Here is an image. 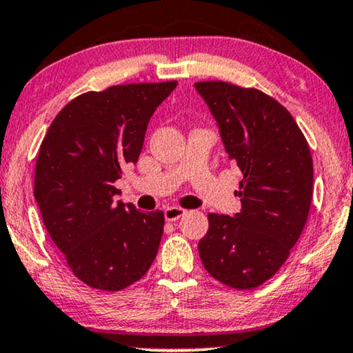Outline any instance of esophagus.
<instances>
[{"label":"esophagus","instance_id":"esophagus-1","mask_svg":"<svg viewBox=\"0 0 353 353\" xmlns=\"http://www.w3.org/2000/svg\"><path fill=\"white\" fill-rule=\"evenodd\" d=\"M187 213L185 210L179 208V206H169V208L164 210V219L166 221H177L181 216H184Z\"/></svg>","mask_w":353,"mask_h":353}]
</instances>
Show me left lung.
Instances as JSON below:
<instances>
[{
	"mask_svg": "<svg viewBox=\"0 0 353 353\" xmlns=\"http://www.w3.org/2000/svg\"><path fill=\"white\" fill-rule=\"evenodd\" d=\"M229 158L243 174L242 208L210 213L199 242L205 270L229 288L255 289L278 272L307 223L313 161L297 122L274 98L228 82H196Z\"/></svg>",
	"mask_w": 353,
	"mask_h": 353,
	"instance_id": "1",
	"label": "left lung"
}]
</instances>
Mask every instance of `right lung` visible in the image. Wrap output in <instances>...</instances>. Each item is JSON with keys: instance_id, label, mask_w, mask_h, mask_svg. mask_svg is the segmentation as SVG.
Returning a JSON list of instances; mask_svg holds the SVG:
<instances>
[{"instance_id": "right-lung-1", "label": "right lung", "mask_w": 353, "mask_h": 353, "mask_svg": "<svg viewBox=\"0 0 353 353\" xmlns=\"http://www.w3.org/2000/svg\"><path fill=\"white\" fill-rule=\"evenodd\" d=\"M177 82L129 83L68 103L40 145L34 196L75 276L101 290L137 283L157 258L163 211L116 200L114 182L137 163L157 108Z\"/></svg>"}]
</instances>
